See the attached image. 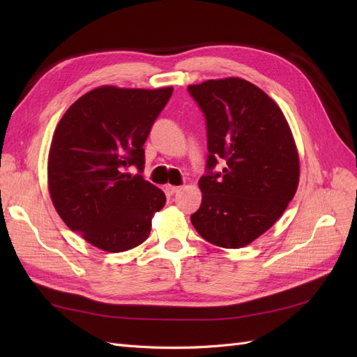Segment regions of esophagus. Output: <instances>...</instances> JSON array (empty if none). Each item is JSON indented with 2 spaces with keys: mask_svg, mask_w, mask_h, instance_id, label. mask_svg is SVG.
Here are the masks:
<instances>
[{
  "mask_svg": "<svg viewBox=\"0 0 357 357\" xmlns=\"http://www.w3.org/2000/svg\"><path fill=\"white\" fill-rule=\"evenodd\" d=\"M178 190H180L178 186H171V185H167V186H165V192H167L168 197H172V195H174V193H177Z\"/></svg>",
  "mask_w": 357,
  "mask_h": 357,
  "instance_id": "1",
  "label": "esophagus"
}]
</instances>
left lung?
Returning a JSON list of instances; mask_svg holds the SVG:
<instances>
[{"label":"left lung","instance_id":"obj_1","mask_svg":"<svg viewBox=\"0 0 357 357\" xmlns=\"http://www.w3.org/2000/svg\"><path fill=\"white\" fill-rule=\"evenodd\" d=\"M207 126V172L202 202L190 215L204 240L240 248L280 219L295 197L299 158L283 112L253 83L240 77L190 84ZM223 158L222 172H214Z\"/></svg>","mask_w":357,"mask_h":357}]
</instances>
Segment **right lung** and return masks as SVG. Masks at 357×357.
<instances>
[{
	"mask_svg": "<svg viewBox=\"0 0 357 357\" xmlns=\"http://www.w3.org/2000/svg\"><path fill=\"white\" fill-rule=\"evenodd\" d=\"M172 88L101 86L75 101L59 121L47 162L49 192L73 232L105 252L147 240L165 193L143 178L144 143ZM135 166L139 175L126 168Z\"/></svg>",
	"mask_w": 357,
	"mask_h": 357,
	"instance_id": "right-lung-1",
	"label": "right lung"
}]
</instances>
